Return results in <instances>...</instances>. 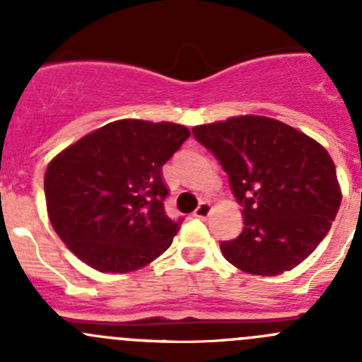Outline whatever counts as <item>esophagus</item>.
I'll return each mask as SVG.
<instances>
[{
	"instance_id": "1",
	"label": "esophagus",
	"mask_w": 362,
	"mask_h": 362,
	"mask_svg": "<svg viewBox=\"0 0 362 362\" xmlns=\"http://www.w3.org/2000/svg\"><path fill=\"white\" fill-rule=\"evenodd\" d=\"M210 214H211V204L208 203V202H202V203H199V206L194 210V217L203 218V221H204V218H206Z\"/></svg>"
}]
</instances>
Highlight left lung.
Wrapping results in <instances>:
<instances>
[{
    "label": "left lung",
    "mask_w": 362,
    "mask_h": 362,
    "mask_svg": "<svg viewBox=\"0 0 362 362\" xmlns=\"http://www.w3.org/2000/svg\"><path fill=\"white\" fill-rule=\"evenodd\" d=\"M229 177L243 206V231L222 255L250 275L275 276L317 249L341 203L326 148L301 131L262 115L229 117L192 127Z\"/></svg>",
    "instance_id": "left-lung-1"
}]
</instances>
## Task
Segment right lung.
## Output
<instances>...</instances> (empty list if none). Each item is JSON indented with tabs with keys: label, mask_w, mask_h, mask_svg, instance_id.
Listing matches in <instances>:
<instances>
[{
	"label": "right lung",
	"mask_w": 362,
	"mask_h": 362,
	"mask_svg": "<svg viewBox=\"0 0 362 362\" xmlns=\"http://www.w3.org/2000/svg\"><path fill=\"white\" fill-rule=\"evenodd\" d=\"M189 136L182 124L120 119L50 160L47 214L80 261L101 273H129L171 245L182 221L164 211L163 164Z\"/></svg>",
	"instance_id": "right-lung-1"
}]
</instances>
